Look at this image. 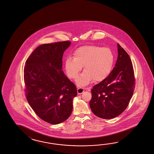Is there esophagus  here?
Listing matches in <instances>:
<instances>
[{
    "label": "esophagus",
    "mask_w": 154,
    "mask_h": 154,
    "mask_svg": "<svg viewBox=\"0 0 154 154\" xmlns=\"http://www.w3.org/2000/svg\"><path fill=\"white\" fill-rule=\"evenodd\" d=\"M85 89H87L88 91H89V89L88 88H82V87H79V88H78L77 91H78V94L83 93L85 91Z\"/></svg>",
    "instance_id": "1"
}]
</instances>
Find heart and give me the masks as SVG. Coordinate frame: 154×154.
Listing matches in <instances>:
<instances>
[{"label":"heart","mask_w":154,"mask_h":154,"mask_svg":"<svg viewBox=\"0 0 154 154\" xmlns=\"http://www.w3.org/2000/svg\"><path fill=\"white\" fill-rule=\"evenodd\" d=\"M114 62V56L107 47L87 45L76 49L73 57L66 58L65 69L70 79L77 78L84 66V72L76 80L79 86L86 85L93 80L101 82L109 75Z\"/></svg>","instance_id":"b5f03b06"}]
</instances>
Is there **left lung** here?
I'll use <instances>...</instances> for the list:
<instances>
[{
	"label": "left lung",
	"instance_id": "obj_1",
	"mask_svg": "<svg viewBox=\"0 0 154 154\" xmlns=\"http://www.w3.org/2000/svg\"><path fill=\"white\" fill-rule=\"evenodd\" d=\"M118 51L115 67L105 80L91 90L90 107L94 114L102 119H112L121 114L127 107L135 88L130 57L119 44Z\"/></svg>",
	"mask_w": 154,
	"mask_h": 154
}]
</instances>
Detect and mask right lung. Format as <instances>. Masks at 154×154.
<instances>
[{
    "label": "right lung",
    "instance_id": "add662e5",
    "mask_svg": "<svg viewBox=\"0 0 154 154\" xmlns=\"http://www.w3.org/2000/svg\"><path fill=\"white\" fill-rule=\"evenodd\" d=\"M70 44L67 40L40 45L27 58L24 67L27 102L40 119L52 124L68 119L77 95L75 84L62 71L63 52Z\"/></svg>",
    "mask_w": 154,
    "mask_h": 154
}]
</instances>
